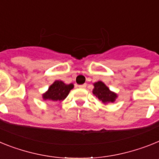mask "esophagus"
Here are the masks:
<instances>
[{"instance_id":"34e87169","label":"esophagus","mask_w":159,"mask_h":159,"mask_svg":"<svg viewBox=\"0 0 159 159\" xmlns=\"http://www.w3.org/2000/svg\"><path fill=\"white\" fill-rule=\"evenodd\" d=\"M78 87H79L80 89H84V88L86 87V84H83V85H78Z\"/></svg>"}]
</instances>
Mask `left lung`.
<instances>
[{
  "instance_id": "1",
  "label": "left lung",
  "mask_w": 159,
  "mask_h": 159,
  "mask_svg": "<svg viewBox=\"0 0 159 159\" xmlns=\"http://www.w3.org/2000/svg\"><path fill=\"white\" fill-rule=\"evenodd\" d=\"M93 85V94L104 105L114 102L116 99L118 98V94L110 90L103 81H98L94 82Z\"/></svg>"
}]
</instances>
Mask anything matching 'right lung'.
Returning <instances> with one entry per match:
<instances>
[{
  "label": "right lung",
  "instance_id": "obj_1",
  "mask_svg": "<svg viewBox=\"0 0 159 159\" xmlns=\"http://www.w3.org/2000/svg\"><path fill=\"white\" fill-rule=\"evenodd\" d=\"M74 86V84H66L62 81L57 80L49 86L48 90L42 94V98L45 101L61 102L66 98Z\"/></svg>",
  "mask_w": 159,
  "mask_h": 159
}]
</instances>
